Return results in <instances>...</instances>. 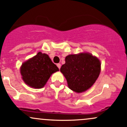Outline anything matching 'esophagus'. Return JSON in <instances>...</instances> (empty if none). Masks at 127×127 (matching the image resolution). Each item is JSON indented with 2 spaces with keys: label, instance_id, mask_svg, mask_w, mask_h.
I'll return each mask as SVG.
<instances>
[{
  "label": "esophagus",
  "instance_id": "1",
  "mask_svg": "<svg viewBox=\"0 0 127 127\" xmlns=\"http://www.w3.org/2000/svg\"><path fill=\"white\" fill-rule=\"evenodd\" d=\"M57 67L59 68V69H60V68H61V64L58 63V64H57Z\"/></svg>",
  "mask_w": 127,
  "mask_h": 127
}]
</instances>
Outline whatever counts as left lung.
Wrapping results in <instances>:
<instances>
[{
	"mask_svg": "<svg viewBox=\"0 0 127 127\" xmlns=\"http://www.w3.org/2000/svg\"><path fill=\"white\" fill-rule=\"evenodd\" d=\"M60 71L67 80L68 86L76 93H82L91 87L100 72L98 58L88 53L69 55Z\"/></svg>",
	"mask_w": 127,
	"mask_h": 127,
	"instance_id": "1",
	"label": "left lung"
}]
</instances>
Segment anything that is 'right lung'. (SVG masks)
I'll return each mask as SVG.
<instances>
[{"label": "right lung", "mask_w": 127, "mask_h": 127, "mask_svg": "<svg viewBox=\"0 0 127 127\" xmlns=\"http://www.w3.org/2000/svg\"><path fill=\"white\" fill-rule=\"evenodd\" d=\"M59 69L46 53L38 54L26 62L21 68L22 79L27 85L34 88H41L46 85L53 73Z\"/></svg>", "instance_id": "right-lung-1"}]
</instances>
